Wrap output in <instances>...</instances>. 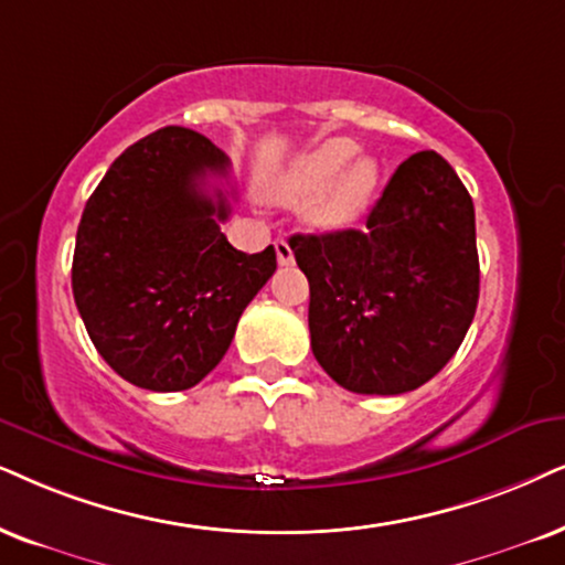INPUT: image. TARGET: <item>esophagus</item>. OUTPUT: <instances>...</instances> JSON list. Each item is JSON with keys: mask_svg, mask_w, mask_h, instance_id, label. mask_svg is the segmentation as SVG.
Wrapping results in <instances>:
<instances>
[{"mask_svg": "<svg viewBox=\"0 0 565 565\" xmlns=\"http://www.w3.org/2000/svg\"><path fill=\"white\" fill-rule=\"evenodd\" d=\"M276 258H278V266H291V263H295V253H291V245L287 237L276 239Z\"/></svg>", "mask_w": 565, "mask_h": 565, "instance_id": "1", "label": "esophagus"}]
</instances>
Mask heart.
I'll return each instance as SVG.
<instances>
[{
    "mask_svg": "<svg viewBox=\"0 0 565 565\" xmlns=\"http://www.w3.org/2000/svg\"><path fill=\"white\" fill-rule=\"evenodd\" d=\"M356 156V142L349 138H331L318 142L291 161L278 180V190L287 198H312L326 190L318 203V218L326 224L352 221L367 203L375 188V163L370 159L348 161Z\"/></svg>",
    "mask_w": 565,
    "mask_h": 565,
    "instance_id": "1",
    "label": "heart"
}]
</instances>
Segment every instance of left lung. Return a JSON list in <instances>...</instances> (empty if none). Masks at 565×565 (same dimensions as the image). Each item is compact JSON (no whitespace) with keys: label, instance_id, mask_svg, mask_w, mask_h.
Masks as SVG:
<instances>
[{"label":"left lung","instance_id":"obj_1","mask_svg":"<svg viewBox=\"0 0 565 565\" xmlns=\"http://www.w3.org/2000/svg\"><path fill=\"white\" fill-rule=\"evenodd\" d=\"M310 281V344L352 394L396 396L438 375L480 299L475 205L435 151L406 159L365 230L295 234Z\"/></svg>","mask_w":565,"mask_h":565}]
</instances>
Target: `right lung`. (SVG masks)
<instances>
[{
    "mask_svg": "<svg viewBox=\"0 0 565 565\" xmlns=\"http://www.w3.org/2000/svg\"><path fill=\"white\" fill-rule=\"evenodd\" d=\"M230 156L195 130L163 127L111 163L85 203L73 295L93 347L148 391L192 388L230 349L239 316L276 270L221 232Z\"/></svg>",
    "mask_w": 565,
    "mask_h": 565,
    "instance_id": "right-lung-1",
    "label": "right lung"
}]
</instances>
